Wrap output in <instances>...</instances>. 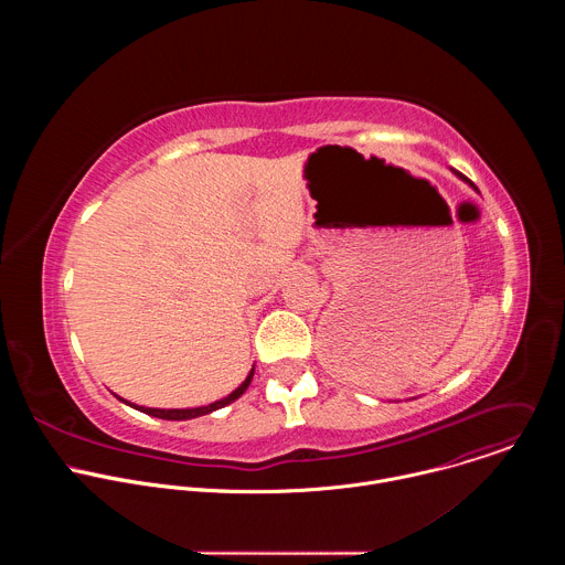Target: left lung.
Instances as JSON below:
<instances>
[{
  "label": "left lung",
  "mask_w": 565,
  "mask_h": 565,
  "mask_svg": "<svg viewBox=\"0 0 565 565\" xmlns=\"http://www.w3.org/2000/svg\"><path fill=\"white\" fill-rule=\"evenodd\" d=\"M458 177H460V179H465V177H462V174H458ZM465 181H467V183H469V185H471V181H469V179H465ZM471 188H473V185H471Z\"/></svg>",
  "instance_id": "1"
}]
</instances>
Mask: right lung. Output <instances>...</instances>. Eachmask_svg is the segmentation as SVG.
Returning <instances> with one entry per match:
<instances>
[{"label": "right lung", "instance_id": "add662e5", "mask_svg": "<svg viewBox=\"0 0 565 565\" xmlns=\"http://www.w3.org/2000/svg\"><path fill=\"white\" fill-rule=\"evenodd\" d=\"M253 375H255V369L248 373V377L241 382V386H236L227 397H223V399H216V402H212V405H207V407H194V409H149V407H138V405H131V402H127V399H122V402H127V405H131L134 409H140L142 414H147V416H153V418H163V420H192V418H199V416H207V414H212V412H216V409H221V407H225V405H230V402H234L236 397H241L246 393V388L250 386V382H253Z\"/></svg>", "mask_w": 565, "mask_h": 565}]
</instances>
